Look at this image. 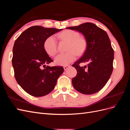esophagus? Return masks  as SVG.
I'll return each mask as SVG.
<instances>
[{
	"instance_id": "obj_1",
	"label": "esophagus",
	"mask_w": 130,
	"mask_h": 130,
	"mask_svg": "<svg viewBox=\"0 0 130 130\" xmlns=\"http://www.w3.org/2000/svg\"><path fill=\"white\" fill-rule=\"evenodd\" d=\"M70 67V66H68V65H67V66H64V67H63V68H64V69L66 70H67V69L69 67Z\"/></svg>"
}]
</instances>
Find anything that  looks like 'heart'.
Listing matches in <instances>:
<instances>
[{"mask_svg":"<svg viewBox=\"0 0 130 130\" xmlns=\"http://www.w3.org/2000/svg\"><path fill=\"white\" fill-rule=\"evenodd\" d=\"M59 36L62 40L69 42V52L58 54L55 59V62L59 66H67L76 60L77 54L80 55L85 52L87 43L84 38L80 37L79 33L73 30L63 31ZM44 48L48 55L54 56L57 52V41L55 37L50 36L47 38L44 42Z\"/></svg>","mask_w":130,"mask_h":130,"instance_id":"b5f03b06","label":"heart"}]
</instances>
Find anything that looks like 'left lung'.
I'll return each instance as SVG.
<instances>
[{
	"label": "left lung",
	"instance_id": "obj_1",
	"mask_svg": "<svg viewBox=\"0 0 130 130\" xmlns=\"http://www.w3.org/2000/svg\"><path fill=\"white\" fill-rule=\"evenodd\" d=\"M66 29L75 30L84 35L87 48L79 60L72 65L77 70L72 84L77 91L84 94L99 92L107 83L113 71L114 50L107 34L92 23ZM89 62L81 67V62Z\"/></svg>",
	"mask_w": 130,
	"mask_h": 130
}]
</instances>
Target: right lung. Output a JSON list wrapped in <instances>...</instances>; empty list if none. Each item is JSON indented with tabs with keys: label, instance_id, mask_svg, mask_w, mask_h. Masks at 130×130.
Here are the masks:
<instances>
[{
	"label": "right lung",
	"instance_id": "right-lung-1",
	"mask_svg": "<svg viewBox=\"0 0 130 130\" xmlns=\"http://www.w3.org/2000/svg\"><path fill=\"white\" fill-rule=\"evenodd\" d=\"M62 30L33 26L15 41L12 59L14 77L19 85L31 95L40 97L50 93L64 71L61 66L46 67L45 64L53 60L44 48L46 39Z\"/></svg>",
	"mask_w": 130,
	"mask_h": 130
}]
</instances>
